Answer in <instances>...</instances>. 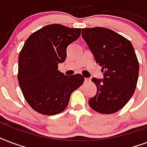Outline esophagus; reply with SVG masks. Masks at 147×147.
<instances>
[{
    "mask_svg": "<svg viewBox=\"0 0 147 147\" xmlns=\"http://www.w3.org/2000/svg\"><path fill=\"white\" fill-rule=\"evenodd\" d=\"M90 81V80L89 78H84V83H88Z\"/></svg>",
    "mask_w": 147,
    "mask_h": 147,
    "instance_id": "esophagus-1",
    "label": "esophagus"
}]
</instances>
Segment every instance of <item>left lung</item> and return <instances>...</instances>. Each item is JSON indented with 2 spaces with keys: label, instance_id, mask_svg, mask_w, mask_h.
I'll return each instance as SVG.
<instances>
[{
  "label": "left lung",
  "instance_id": "1",
  "mask_svg": "<svg viewBox=\"0 0 147 147\" xmlns=\"http://www.w3.org/2000/svg\"><path fill=\"white\" fill-rule=\"evenodd\" d=\"M82 37L103 74V79H92L97 90L89 106L103 114L117 112L131 98L137 84L139 63L134 47L124 37L104 27L83 28Z\"/></svg>",
  "mask_w": 147,
  "mask_h": 147
}]
</instances>
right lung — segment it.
Segmentation results:
<instances>
[{"label":"right lung","mask_w":147,"mask_h":147,"mask_svg":"<svg viewBox=\"0 0 147 147\" xmlns=\"http://www.w3.org/2000/svg\"><path fill=\"white\" fill-rule=\"evenodd\" d=\"M80 34V28L54 24L33 33L25 41L18 58V79L25 100L35 111L60 113L84 83L81 74L66 76L57 67L65 61L67 47Z\"/></svg>","instance_id":"right-lung-1"}]
</instances>
